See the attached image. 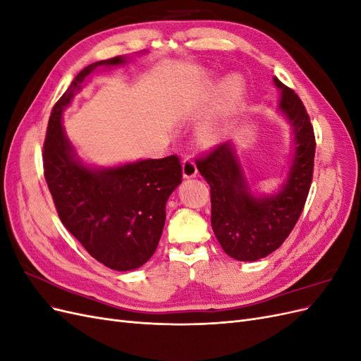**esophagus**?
I'll return each instance as SVG.
<instances>
[{
    "label": "esophagus",
    "instance_id": "esophagus-1",
    "mask_svg": "<svg viewBox=\"0 0 361 361\" xmlns=\"http://www.w3.org/2000/svg\"><path fill=\"white\" fill-rule=\"evenodd\" d=\"M195 174H197V167H195V164L192 159L190 158H185L182 161V176L183 179H191L194 178Z\"/></svg>",
    "mask_w": 361,
    "mask_h": 361
}]
</instances>
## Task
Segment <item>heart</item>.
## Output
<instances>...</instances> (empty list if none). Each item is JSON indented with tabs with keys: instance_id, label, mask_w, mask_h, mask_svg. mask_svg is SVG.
<instances>
[{
	"instance_id": "b5f03b06",
	"label": "heart",
	"mask_w": 361,
	"mask_h": 361,
	"mask_svg": "<svg viewBox=\"0 0 361 361\" xmlns=\"http://www.w3.org/2000/svg\"><path fill=\"white\" fill-rule=\"evenodd\" d=\"M244 96L241 76L231 75L218 85L214 99L195 129L197 141L204 147L216 146L228 134Z\"/></svg>"
}]
</instances>
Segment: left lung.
Instances as JSON below:
<instances>
[{
  "label": "left lung",
  "mask_w": 361,
  "mask_h": 361,
  "mask_svg": "<svg viewBox=\"0 0 361 361\" xmlns=\"http://www.w3.org/2000/svg\"><path fill=\"white\" fill-rule=\"evenodd\" d=\"M279 111L290 126L292 152L286 178L271 194H256L233 141L216 146L197 161L211 187V223L227 256L256 262L276 251L292 232L307 199L313 174L314 134L298 94L276 76Z\"/></svg>",
  "instance_id": "obj_1"
}]
</instances>
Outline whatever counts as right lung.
I'll return each instance as SVG.
<instances>
[{"label":"right lung","mask_w":361,"mask_h":361,"mask_svg":"<svg viewBox=\"0 0 361 361\" xmlns=\"http://www.w3.org/2000/svg\"><path fill=\"white\" fill-rule=\"evenodd\" d=\"M126 63L128 57L118 56L76 75L52 108L43 145L45 179L61 223L92 257L116 271L137 269L155 253L167 200L182 182L178 157L97 167L81 159L66 135L63 113L89 75Z\"/></svg>","instance_id":"1"}]
</instances>
